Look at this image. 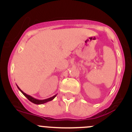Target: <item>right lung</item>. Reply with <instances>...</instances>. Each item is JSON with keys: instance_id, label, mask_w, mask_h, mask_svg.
Wrapping results in <instances>:
<instances>
[{"instance_id": "right-lung-1", "label": "right lung", "mask_w": 132, "mask_h": 132, "mask_svg": "<svg viewBox=\"0 0 132 132\" xmlns=\"http://www.w3.org/2000/svg\"><path fill=\"white\" fill-rule=\"evenodd\" d=\"M17 86V85H16ZM17 87H18V89L20 90V91H21V93H22V94H23V95L25 96V97H26L27 98L28 100H29L30 102H32L33 103H35V104H37V105H40V104H43V103H46V102H50V101H52V100H54V98H55V97L56 96L57 94H55V95L53 96L52 97H50V98H47V99H45V100H38V99H36V98H33L32 96H31L30 95H28V94H27L26 93H25L24 92H23L22 91V90L20 89V87H18V86H17Z\"/></svg>"}]
</instances>
